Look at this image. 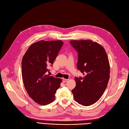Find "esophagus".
<instances>
[{"label":"esophagus","mask_w":129,"mask_h":129,"mask_svg":"<svg viewBox=\"0 0 129 129\" xmlns=\"http://www.w3.org/2000/svg\"><path fill=\"white\" fill-rule=\"evenodd\" d=\"M68 80V79H63V81L64 82H67Z\"/></svg>","instance_id":"esophagus-1"}]
</instances>
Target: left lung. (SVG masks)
Masks as SVG:
<instances>
[{
    "label": "left lung",
    "mask_w": 129,
    "mask_h": 129,
    "mask_svg": "<svg viewBox=\"0 0 129 129\" xmlns=\"http://www.w3.org/2000/svg\"><path fill=\"white\" fill-rule=\"evenodd\" d=\"M78 53L77 68L83 77H75L72 92L76 102L87 106L95 103L103 94L110 79V64L102 46L90 40H71Z\"/></svg>",
    "instance_id": "left-lung-1"
}]
</instances>
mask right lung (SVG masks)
Instances as JSON below:
<instances>
[{
  "instance_id": "add662e5",
  "label": "right lung",
  "mask_w": 129,
  "mask_h": 129,
  "mask_svg": "<svg viewBox=\"0 0 129 129\" xmlns=\"http://www.w3.org/2000/svg\"><path fill=\"white\" fill-rule=\"evenodd\" d=\"M63 42L62 41H38L31 44L22 58V75L26 92L40 105L54 102L61 79L47 75Z\"/></svg>"
}]
</instances>
